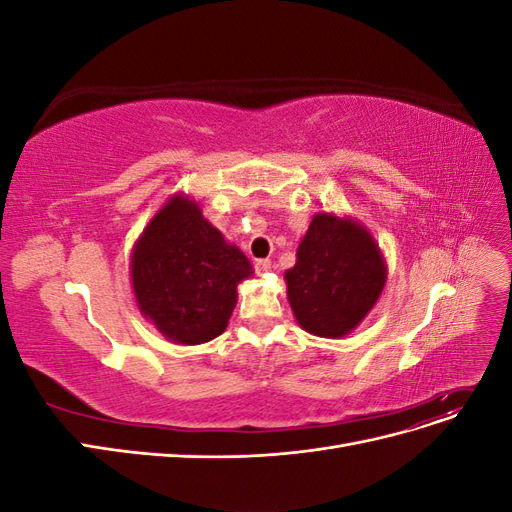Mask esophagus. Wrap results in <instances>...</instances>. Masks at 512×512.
<instances>
[{"label": "esophagus", "instance_id": "esophagus-1", "mask_svg": "<svg viewBox=\"0 0 512 512\" xmlns=\"http://www.w3.org/2000/svg\"><path fill=\"white\" fill-rule=\"evenodd\" d=\"M267 271H271V260H256V273L265 275Z\"/></svg>", "mask_w": 512, "mask_h": 512}]
</instances>
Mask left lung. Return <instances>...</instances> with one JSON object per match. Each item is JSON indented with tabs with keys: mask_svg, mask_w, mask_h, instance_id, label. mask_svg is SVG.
I'll use <instances>...</instances> for the list:
<instances>
[{
	"mask_svg": "<svg viewBox=\"0 0 512 512\" xmlns=\"http://www.w3.org/2000/svg\"><path fill=\"white\" fill-rule=\"evenodd\" d=\"M386 273L380 245L361 222L316 213L284 273L292 314L316 337H346L374 309Z\"/></svg>",
	"mask_w": 512,
	"mask_h": 512,
	"instance_id": "8db88e82",
	"label": "left lung"
}]
</instances>
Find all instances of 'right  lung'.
Wrapping results in <instances>:
<instances>
[{"mask_svg": "<svg viewBox=\"0 0 512 512\" xmlns=\"http://www.w3.org/2000/svg\"><path fill=\"white\" fill-rule=\"evenodd\" d=\"M250 275L252 262L181 192L166 200L132 247L136 305L168 342L181 346L226 331L237 286Z\"/></svg>", "mask_w": 512, "mask_h": 512, "instance_id": "obj_1", "label": "right lung"}]
</instances>
